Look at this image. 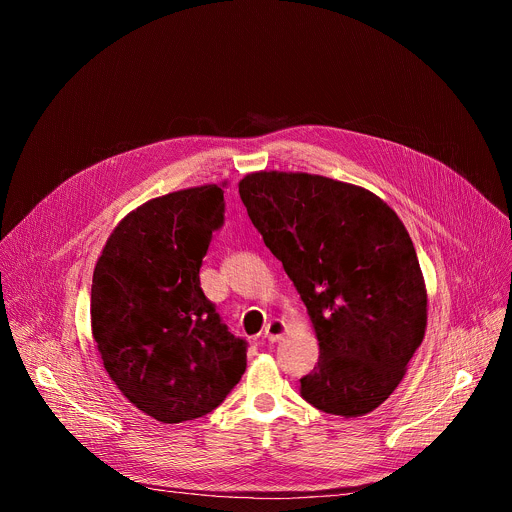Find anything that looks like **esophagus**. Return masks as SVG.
<instances>
[{"label":"esophagus","instance_id":"34e87169","mask_svg":"<svg viewBox=\"0 0 512 512\" xmlns=\"http://www.w3.org/2000/svg\"><path fill=\"white\" fill-rule=\"evenodd\" d=\"M285 334H287V324L281 322V320H271V322L265 326L263 338H267L269 342H279V340H283Z\"/></svg>","mask_w":512,"mask_h":512}]
</instances>
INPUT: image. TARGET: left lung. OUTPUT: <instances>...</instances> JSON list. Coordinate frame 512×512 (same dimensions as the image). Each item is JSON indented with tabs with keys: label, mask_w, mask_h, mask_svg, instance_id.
Instances as JSON below:
<instances>
[{
	"label": "left lung",
	"mask_w": 512,
	"mask_h": 512,
	"mask_svg": "<svg viewBox=\"0 0 512 512\" xmlns=\"http://www.w3.org/2000/svg\"><path fill=\"white\" fill-rule=\"evenodd\" d=\"M239 194L318 338L302 397L346 419L375 411L427 328L425 279L401 218L367 188L306 172H251Z\"/></svg>",
	"instance_id": "8db88e82"
}]
</instances>
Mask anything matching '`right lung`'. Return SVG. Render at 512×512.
<instances>
[{
    "mask_svg": "<svg viewBox=\"0 0 512 512\" xmlns=\"http://www.w3.org/2000/svg\"><path fill=\"white\" fill-rule=\"evenodd\" d=\"M227 180L143 202L109 235L93 271L91 328L103 367L139 411L162 423L221 405L247 369V346L200 287Z\"/></svg>",
    "mask_w": 512,
    "mask_h": 512,
    "instance_id": "add662e5",
    "label": "right lung"
}]
</instances>
